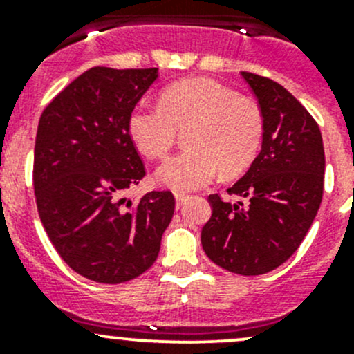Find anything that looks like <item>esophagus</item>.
Segmentation results:
<instances>
[{
  "instance_id": "obj_1",
  "label": "esophagus",
  "mask_w": 354,
  "mask_h": 354,
  "mask_svg": "<svg viewBox=\"0 0 354 354\" xmlns=\"http://www.w3.org/2000/svg\"><path fill=\"white\" fill-rule=\"evenodd\" d=\"M174 198H176V207H178V209H180V207L183 205V202H187L188 195H187V194H180V192H176V194H174Z\"/></svg>"
}]
</instances>
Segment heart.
Instances as JSON below:
<instances>
[{
  "instance_id": "b5f03b06",
  "label": "heart",
  "mask_w": 354,
  "mask_h": 354,
  "mask_svg": "<svg viewBox=\"0 0 354 354\" xmlns=\"http://www.w3.org/2000/svg\"><path fill=\"white\" fill-rule=\"evenodd\" d=\"M128 130L144 156L160 159L185 131V149L164 160L157 180L174 190H195L217 171L224 176L245 171L259 154L263 116L259 106L212 78H188L167 85L160 106H137Z\"/></svg>"
}]
</instances>
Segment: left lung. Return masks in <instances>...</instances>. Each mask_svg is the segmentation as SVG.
Masks as SVG:
<instances>
[{
    "label": "left lung",
    "instance_id": "obj_1",
    "mask_svg": "<svg viewBox=\"0 0 354 354\" xmlns=\"http://www.w3.org/2000/svg\"><path fill=\"white\" fill-rule=\"evenodd\" d=\"M241 77L262 111V151L227 188L245 203L209 195L202 246L216 266L260 276L286 262L308 233L322 202L326 156L319 124L291 92L267 77Z\"/></svg>",
    "mask_w": 354,
    "mask_h": 354
}]
</instances>
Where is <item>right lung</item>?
Masks as SVG:
<instances>
[{"mask_svg": "<svg viewBox=\"0 0 354 354\" xmlns=\"http://www.w3.org/2000/svg\"><path fill=\"white\" fill-rule=\"evenodd\" d=\"M157 68L94 66L42 111L34 149L39 217L63 260L95 283L120 284L156 262L174 212L171 192L123 194L145 176L128 120Z\"/></svg>", "mask_w": 354, "mask_h": 354, "instance_id": "1", "label": "right lung"}]
</instances>
